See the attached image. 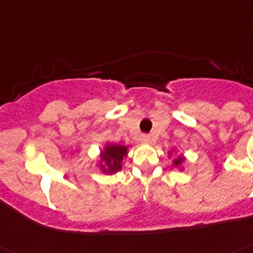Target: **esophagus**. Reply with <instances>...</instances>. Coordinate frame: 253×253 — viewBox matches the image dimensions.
Returning <instances> with one entry per match:
<instances>
[{
  "label": "esophagus",
  "mask_w": 253,
  "mask_h": 253,
  "mask_svg": "<svg viewBox=\"0 0 253 253\" xmlns=\"http://www.w3.org/2000/svg\"><path fill=\"white\" fill-rule=\"evenodd\" d=\"M141 143H150V137L148 136V135H143V136H141Z\"/></svg>",
  "instance_id": "1"
}]
</instances>
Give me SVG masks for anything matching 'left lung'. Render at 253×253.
I'll use <instances>...</instances> for the list:
<instances>
[{"label": "left lung", "mask_w": 253, "mask_h": 253, "mask_svg": "<svg viewBox=\"0 0 253 253\" xmlns=\"http://www.w3.org/2000/svg\"><path fill=\"white\" fill-rule=\"evenodd\" d=\"M172 152H173V149H172ZM169 157L172 156V154H171V152H169ZM184 163H185V157H181V156H177L176 158H173V161H172L173 166H175L176 169H182Z\"/></svg>", "instance_id": "8db88e82"}]
</instances>
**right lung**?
Here are the masks:
<instances>
[{
    "instance_id": "add662e5",
    "label": "right lung",
    "mask_w": 253,
    "mask_h": 253,
    "mask_svg": "<svg viewBox=\"0 0 253 253\" xmlns=\"http://www.w3.org/2000/svg\"><path fill=\"white\" fill-rule=\"evenodd\" d=\"M128 154V148L126 145L108 143L100 152V161L97 166L105 175H113L122 169L123 158Z\"/></svg>"
}]
</instances>
